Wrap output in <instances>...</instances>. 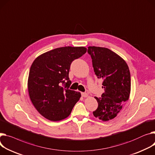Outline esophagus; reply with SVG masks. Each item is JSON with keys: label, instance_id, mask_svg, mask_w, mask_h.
<instances>
[{"label": "esophagus", "instance_id": "1", "mask_svg": "<svg viewBox=\"0 0 155 155\" xmlns=\"http://www.w3.org/2000/svg\"><path fill=\"white\" fill-rule=\"evenodd\" d=\"M81 97L86 98L88 97V94H86V93H81Z\"/></svg>", "mask_w": 155, "mask_h": 155}]
</instances>
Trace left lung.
<instances>
[{
    "mask_svg": "<svg viewBox=\"0 0 155 155\" xmlns=\"http://www.w3.org/2000/svg\"><path fill=\"white\" fill-rule=\"evenodd\" d=\"M88 53L98 78L103 79L105 92L95 97L97 109L94 117L107 121L115 118L129 99L131 77L128 66L121 57L111 50L100 47H88Z\"/></svg>",
    "mask_w": 155,
    "mask_h": 155,
    "instance_id": "8db88e82",
    "label": "left lung"
}]
</instances>
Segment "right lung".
Masks as SVG:
<instances>
[{
	"label": "right lung",
	"instance_id": "1",
	"mask_svg": "<svg viewBox=\"0 0 155 155\" xmlns=\"http://www.w3.org/2000/svg\"><path fill=\"white\" fill-rule=\"evenodd\" d=\"M84 47H63L37 57L31 65L28 91L31 101L41 115L53 121L68 117L80 92L71 90L68 77L70 65L85 54Z\"/></svg>",
	"mask_w": 155,
	"mask_h": 155
}]
</instances>
